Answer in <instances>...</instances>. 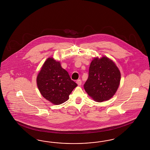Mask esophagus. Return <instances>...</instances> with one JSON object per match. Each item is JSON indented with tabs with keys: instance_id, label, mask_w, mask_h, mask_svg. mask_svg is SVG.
<instances>
[{
	"instance_id": "esophagus-1",
	"label": "esophagus",
	"mask_w": 150,
	"mask_h": 150,
	"mask_svg": "<svg viewBox=\"0 0 150 150\" xmlns=\"http://www.w3.org/2000/svg\"><path fill=\"white\" fill-rule=\"evenodd\" d=\"M76 83H77V84L79 86H80L81 85V80L80 79L77 80H76Z\"/></svg>"
}]
</instances>
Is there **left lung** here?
<instances>
[{
    "mask_svg": "<svg viewBox=\"0 0 150 150\" xmlns=\"http://www.w3.org/2000/svg\"><path fill=\"white\" fill-rule=\"evenodd\" d=\"M121 75L113 62L106 57L95 58L89 68L88 77L83 86L87 94L96 102L111 98L117 91Z\"/></svg>",
    "mask_w": 150,
    "mask_h": 150,
    "instance_id": "obj_1",
    "label": "left lung"
}]
</instances>
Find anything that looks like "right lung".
<instances>
[{"label": "right lung", "mask_w": 150, "mask_h": 150, "mask_svg": "<svg viewBox=\"0 0 150 150\" xmlns=\"http://www.w3.org/2000/svg\"><path fill=\"white\" fill-rule=\"evenodd\" d=\"M37 84L41 95L54 105L63 103L77 86L59 62L49 58L43 64L37 77Z\"/></svg>", "instance_id": "right-lung-1"}]
</instances>
